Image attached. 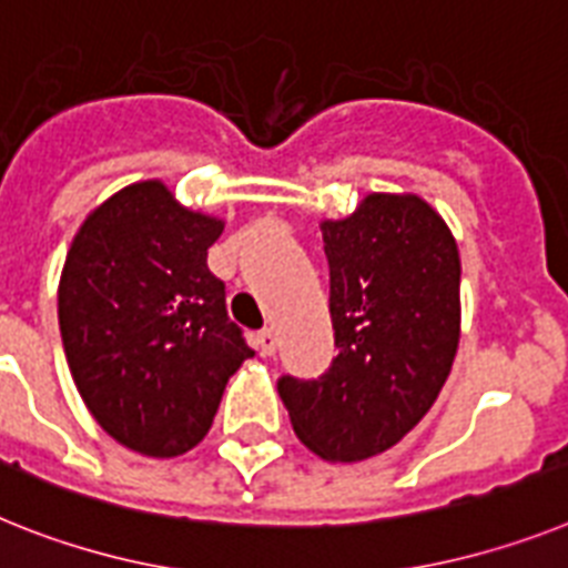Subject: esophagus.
<instances>
[{"label":"esophagus","instance_id":"34e87169","mask_svg":"<svg viewBox=\"0 0 568 568\" xmlns=\"http://www.w3.org/2000/svg\"><path fill=\"white\" fill-rule=\"evenodd\" d=\"M256 343H260L262 355H274V352H276V332H274V328H265V332L256 337Z\"/></svg>","mask_w":568,"mask_h":568}]
</instances>
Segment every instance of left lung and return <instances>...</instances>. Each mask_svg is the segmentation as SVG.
I'll use <instances>...</instances> for the list:
<instances>
[{"instance_id":"1","label":"left lung","mask_w":568,"mask_h":568,"mask_svg":"<svg viewBox=\"0 0 568 568\" xmlns=\"http://www.w3.org/2000/svg\"><path fill=\"white\" fill-rule=\"evenodd\" d=\"M337 357L317 381H280L292 427L326 462L398 445L445 387L462 335V260L442 213L416 193H366L321 219Z\"/></svg>"}]
</instances>
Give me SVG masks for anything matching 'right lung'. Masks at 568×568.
<instances>
[{"mask_svg": "<svg viewBox=\"0 0 568 568\" xmlns=\"http://www.w3.org/2000/svg\"><path fill=\"white\" fill-rule=\"evenodd\" d=\"M225 219L161 179L126 184L78 227L57 285L71 378L94 422L135 454L173 459L211 430L254 352L227 321L207 247Z\"/></svg>", "mask_w": 568, "mask_h": 568, "instance_id": "right-lung-1", "label": "right lung"}]
</instances>
